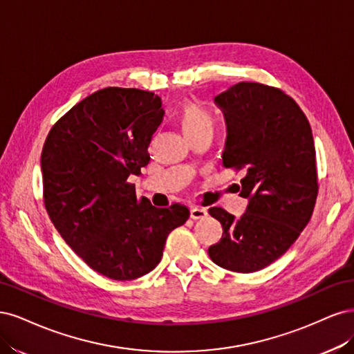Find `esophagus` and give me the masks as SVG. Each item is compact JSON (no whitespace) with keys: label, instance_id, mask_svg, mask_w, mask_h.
<instances>
[{"label":"esophagus","instance_id":"1","mask_svg":"<svg viewBox=\"0 0 354 354\" xmlns=\"http://www.w3.org/2000/svg\"><path fill=\"white\" fill-rule=\"evenodd\" d=\"M207 216V210L203 209V207H192L191 209V219L194 221H198V219H204Z\"/></svg>","mask_w":354,"mask_h":354}]
</instances>
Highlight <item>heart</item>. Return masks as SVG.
<instances>
[{"instance_id": "b5f03b06", "label": "heart", "mask_w": 354, "mask_h": 354, "mask_svg": "<svg viewBox=\"0 0 354 354\" xmlns=\"http://www.w3.org/2000/svg\"><path fill=\"white\" fill-rule=\"evenodd\" d=\"M178 120L187 138L213 128V118L209 110L201 106L200 102L192 100H185L182 102L179 107Z\"/></svg>"}]
</instances>
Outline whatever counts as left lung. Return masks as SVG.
I'll return each mask as SVG.
<instances>
[{
  "instance_id": "obj_1",
  "label": "left lung",
  "mask_w": 354,
  "mask_h": 354,
  "mask_svg": "<svg viewBox=\"0 0 354 354\" xmlns=\"http://www.w3.org/2000/svg\"><path fill=\"white\" fill-rule=\"evenodd\" d=\"M214 102L227 127L222 162L243 174L238 191L248 206L239 219L209 209L223 227L209 256L223 269L256 272L287 252L312 218L319 184L310 123L282 89L259 82H239Z\"/></svg>"
}]
</instances>
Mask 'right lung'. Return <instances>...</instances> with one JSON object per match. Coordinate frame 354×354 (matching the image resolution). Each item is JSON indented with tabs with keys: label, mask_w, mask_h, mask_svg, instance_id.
Returning <instances> with one entry per match:
<instances>
[{
	"label": "right lung",
	"mask_w": 354,
	"mask_h": 354,
	"mask_svg": "<svg viewBox=\"0 0 354 354\" xmlns=\"http://www.w3.org/2000/svg\"><path fill=\"white\" fill-rule=\"evenodd\" d=\"M160 97L109 86L57 120L41 154L42 198L55 230L85 263L110 279L151 272L167 235L189 210L136 197L129 175L150 162L148 145L162 123Z\"/></svg>",
	"instance_id": "1"
}]
</instances>
